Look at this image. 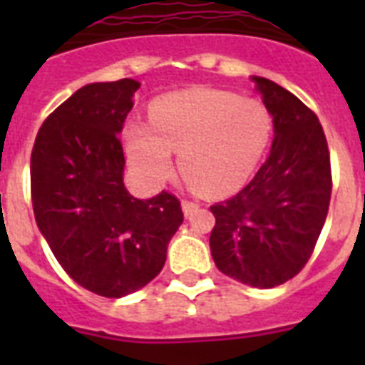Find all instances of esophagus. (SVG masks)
Here are the masks:
<instances>
[{"label": "esophagus", "mask_w": 365, "mask_h": 365, "mask_svg": "<svg viewBox=\"0 0 365 365\" xmlns=\"http://www.w3.org/2000/svg\"><path fill=\"white\" fill-rule=\"evenodd\" d=\"M199 202H195V200H183L182 202V208H183V214H185V216H189V214H193V212H197L199 210Z\"/></svg>", "instance_id": "34e87169"}]
</instances>
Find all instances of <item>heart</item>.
Returning <instances> with one entry per match:
<instances>
[{
  "label": "heart",
  "mask_w": 365,
  "mask_h": 365,
  "mask_svg": "<svg viewBox=\"0 0 365 365\" xmlns=\"http://www.w3.org/2000/svg\"><path fill=\"white\" fill-rule=\"evenodd\" d=\"M151 126L126 128L132 165L148 182L163 183L174 170L172 153L195 189L233 193L263 159L272 138V115L261 100L229 91L193 88L151 106Z\"/></svg>",
  "instance_id": "heart-1"
}]
</instances>
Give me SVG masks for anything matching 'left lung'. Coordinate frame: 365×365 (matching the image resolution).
<instances>
[{
  "mask_svg": "<svg viewBox=\"0 0 365 365\" xmlns=\"http://www.w3.org/2000/svg\"><path fill=\"white\" fill-rule=\"evenodd\" d=\"M274 125L271 153L252 182L210 206L217 269L254 288L280 286L311 259L331 199V165L317 113L265 77H254Z\"/></svg>",
  "mask_w": 365,
  "mask_h": 365,
  "instance_id": "8db88e82",
  "label": "left lung"
}]
</instances>
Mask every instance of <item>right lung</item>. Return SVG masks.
Here are the masks:
<instances>
[{"label": "right lung", "mask_w": 365, "mask_h": 365, "mask_svg": "<svg viewBox=\"0 0 365 365\" xmlns=\"http://www.w3.org/2000/svg\"><path fill=\"white\" fill-rule=\"evenodd\" d=\"M140 87L93 83L45 119L30 160L39 231L70 278L102 297H123L160 272L183 222L176 195L134 199L125 187L119 140Z\"/></svg>", "instance_id": "add662e5"}]
</instances>
